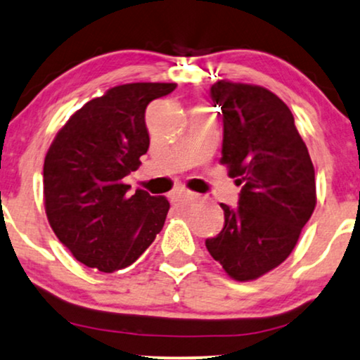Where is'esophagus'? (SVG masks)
<instances>
[{
    "mask_svg": "<svg viewBox=\"0 0 360 360\" xmlns=\"http://www.w3.org/2000/svg\"><path fill=\"white\" fill-rule=\"evenodd\" d=\"M173 197H175L179 202L198 200V195L193 193V192H188V190H180V192H175V193H173Z\"/></svg>",
    "mask_w": 360,
    "mask_h": 360,
    "instance_id": "1",
    "label": "esophagus"
}]
</instances>
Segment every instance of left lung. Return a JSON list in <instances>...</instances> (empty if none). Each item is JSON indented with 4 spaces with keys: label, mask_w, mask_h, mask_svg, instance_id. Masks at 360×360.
<instances>
[{
    "label": "left lung",
    "mask_w": 360,
    "mask_h": 360,
    "mask_svg": "<svg viewBox=\"0 0 360 360\" xmlns=\"http://www.w3.org/2000/svg\"><path fill=\"white\" fill-rule=\"evenodd\" d=\"M221 108V165L242 185L238 205L205 245L235 281H254L294 250L316 208V170L288 106L262 86L220 79L210 88Z\"/></svg>",
    "instance_id": "8db88e82"
}]
</instances>
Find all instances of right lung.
Here are the masks:
<instances>
[{
	"mask_svg": "<svg viewBox=\"0 0 360 360\" xmlns=\"http://www.w3.org/2000/svg\"><path fill=\"white\" fill-rule=\"evenodd\" d=\"M175 83H128L83 105L58 131L43 167L44 207L75 259L100 272L131 265L163 229L167 197L127 195L123 179L150 145L145 112Z\"/></svg>",
	"mask_w": 360,
	"mask_h": 360,
	"instance_id": "add662e5",
	"label": "right lung"
}]
</instances>
